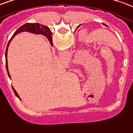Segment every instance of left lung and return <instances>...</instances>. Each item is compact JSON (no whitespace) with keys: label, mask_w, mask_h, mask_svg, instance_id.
I'll return each mask as SVG.
<instances>
[{"label":"left lung","mask_w":133,"mask_h":133,"mask_svg":"<svg viewBox=\"0 0 133 133\" xmlns=\"http://www.w3.org/2000/svg\"><path fill=\"white\" fill-rule=\"evenodd\" d=\"M104 24V25H106V24Z\"/></svg>","instance_id":"8db88e82"}]
</instances>
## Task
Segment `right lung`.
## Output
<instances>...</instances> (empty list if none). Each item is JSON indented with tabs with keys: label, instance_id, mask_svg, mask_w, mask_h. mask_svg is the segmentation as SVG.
I'll return each mask as SVG.
<instances>
[{
	"label": "right lung",
	"instance_id": "1",
	"mask_svg": "<svg viewBox=\"0 0 133 133\" xmlns=\"http://www.w3.org/2000/svg\"><path fill=\"white\" fill-rule=\"evenodd\" d=\"M22 31H29V32H31V33H34V34H43L44 36H46L49 39V42L51 43V44H52V32L51 31L50 29H49V27L46 26H45V25H42V24H40L39 23H26V24H23L22 26H21L19 27V29H17L15 32L14 33V34L12 35V38L10 39V40L9 41L8 44V46H7L6 48V51H5V65H6V69H7V72H8V74L9 77L10 78V75L9 74V72H8V61H7V52H8V47L9 46V43L11 42L12 39L14 37L16 34H17L19 32H22ZM12 89H13V91H14V93L15 94L17 97H18L19 99V95L17 94V91L15 90V89L12 87Z\"/></svg>",
	"mask_w": 133,
	"mask_h": 133
}]
</instances>
